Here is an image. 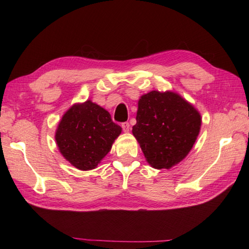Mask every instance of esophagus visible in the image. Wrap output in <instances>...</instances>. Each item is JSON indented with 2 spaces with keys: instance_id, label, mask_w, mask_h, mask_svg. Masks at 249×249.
Listing matches in <instances>:
<instances>
[{
  "instance_id": "1",
  "label": "esophagus",
  "mask_w": 249,
  "mask_h": 249,
  "mask_svg": "<svg viewBox=\"0 0 249 249\" xmlns=\"http://www.w3.org/2000/svg\"><path fill=\"white\" fill-rule=\"evenodd\" d=\"M122 128H123L125 133H127V131H129L130 129V124L128 122H124V123H122Z\"/></svg>"
}]
</instances>
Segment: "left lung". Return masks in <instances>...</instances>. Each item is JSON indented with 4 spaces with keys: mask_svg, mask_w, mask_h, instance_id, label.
Wrapping results in <instances>:
<instances>
[{
    "mask_svg": "<svg viewBox=\"0 0 249 249\" xmlns=\"http://www.w3.org/2000/svg\"><path fill=\"white\" fill-rule=\"evenodd\" d=\"M136 120L133 134L156 169H170L184 160L201 127L198 111L173 92L152 91L141 96Z\"/></svg>",
    "mask_w": 249,
    "mask_h": 249,
    "instance_id": "left-lung-1",
    "label": "left lung"
}]
</instances>
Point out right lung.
I'll list each match as a JSON object with an SVG mask.
<instances>
[{
  "label": "right lung",
  "instance_id": "1",
  "mask_svg": "<svg viewBox=\"0 0 249 249\" xmlns=\"http://www.w3.org/2000/svg\"><path fill=\"white\" fill-rule=\"evenodd\" d=\"M122 128L107 110L87 100L63 115L55 133L62 155L80 170L96 168L108 154Z\"/></svg>",
  "mask_w": 249,
  "mask_h": 249
}]
</instances>
